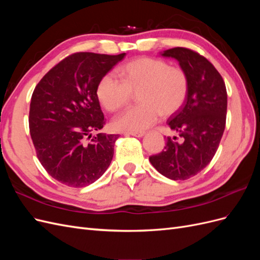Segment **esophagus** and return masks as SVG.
I'll list each match as a JSON object with an SVG mask.
<instances>
[{"label":"esophagus","instance_id":"esophagus-1","mask_svg":"<svg viewBox=\"0 0 260 260\" xmlns=\"http://www.w3.org/2000/svg\"><path fill=\"white\" fill-rule=\"evenodd\" d=\"M127 136H132V137H137V138H142L145 133L142 131H133V132H125Z\"/></svg>","mask_w":260,"mask_h":260}]
</instances>
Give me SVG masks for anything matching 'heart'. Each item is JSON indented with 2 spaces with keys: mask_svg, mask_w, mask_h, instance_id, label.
I'll use <instances>...</instances> for the list:
<instances>
[{
  "mask_svg": "<svg viewBox=\"0 0 260 260\" xmlns=\"http://www.w3.org/2000/svg\"><path fill=\"white\" fill-rule=\"evenodd\" d=\"M119 80L105 75L96 86V96L108 112H117L136 94L138 105L117 116L113 125L119 131H140L153 125L159 115L167 117L184 103L188 80L184 70L152 57L131 60L117 69Z\"/></svg>",
  "mask_w": 260,
  "mask_h": 260,
  "instance_id": "obj_1",
  "label": "heart"
}]
</instances>
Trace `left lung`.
I'll use <instances>...</instances> for the list:
<instances>
[{
  "label": "left lung",
  "mask_w": 260,
  "mask_h": 260,
  "mask_svg": "<svg viewBox=\"0 0 260 260\" xmlns=\"http://www.w3.org/2000/svg\"><path fill=\"white\" fill-rule=\"evenodd\" d=\"M161 56L179 61L187 76L188 90L184 104L167 121L182 142L168 137L166 146L149 161L165 177L186 180L205 168L217 152L225 127L226 89L221 75L199 53L174 48Z\"/></svg>",
  "instance_id": "left-lung-1"
}]
</instances>
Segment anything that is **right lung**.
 <instances>
[{
  "label": "right lung",
  "mask_w": 260,
  "mask_h": 260,
  "mask_svg": "<svg viewBox=\"0 0 260 260\" xmlns=\"http://www.w3.org/2000/svg\"><path fill=\"white\" fill-rule=\"evenodd\" d=\"M125 56L80 52L69 55L36 86L29 112L30 136L48 174L73 187L86 186L104 174L118 135L91 132L105 123L96 86Z\"/></svg>",
  "instance_id": "obj_1"
}]
</instances>
